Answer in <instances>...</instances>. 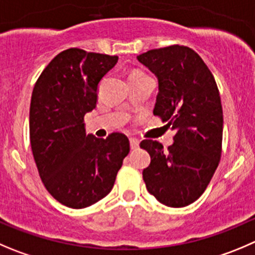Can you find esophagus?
Instances as JSON below:
<instances>
[{
    "label": "esophagus",
    "instance_id": "1",
    "mask_svg": "<svg viewBox=\"0 0 255 255\" xmlns=\"http://www.w3.org/2000/svg\"><path fill=\"white\" fill-rule=\"evenodd\" d=\"M130 147H131L132 150L137 149L139 147V140L135 139V137H130Z\"/></svg>",
    "mask_w": 255,
    "mask_h": 255
}]
</instances>
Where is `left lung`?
Masks as SVG:
<instances>
[{"label":"left lung","instance_id":"1","mask_svg":"<svg viewBox=\"0 0 255 255\" xmlns=\"http://www.w3.org/2000/svg\"><path fill=\"white\" fill-rule=\"evenodd\" d=\"M137 61L157 79L154 115L175 131L168 150L154 140L140 142L151 159L142 179L160 203L186 207L204 193L222 156L223 109L217 82L202 57L186 46L150 50Z\"/></svg>","mask_w":255,"mask_h":255}]
</instances>
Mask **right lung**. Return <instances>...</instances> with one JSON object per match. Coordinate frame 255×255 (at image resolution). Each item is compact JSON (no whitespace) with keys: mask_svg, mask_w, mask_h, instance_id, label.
Returning <instances> with one entry per match:
<instances>
[{"mask_svg":"<svg viewBox=\"0 0 255 255\" xmlns=\"http://www.w3.org/2000/svg\"><path fill=\"white\" fill-rule=\"evenodd\" d=\"M118 56L69 48L46 66L36 81L30 106V141L38 174L57 202L82 209L113 189L129 139L86 134L84 116L98 103L101 79Z\"/></svg>","mask_w":255,"mask_h":255,"instance_id":"right-lung-1","label":"right lung"}]
</instances>
